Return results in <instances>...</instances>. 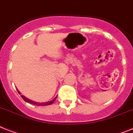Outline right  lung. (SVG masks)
Returning <instances> with one entry per match:
<instances>
[{
    "mask_svg": "<svg viewBox=\"0 0 133 133\" xmlns=\"http://www.w3.org/2000/svg\"><path fill=\"white\" fill-rule=\"evenodd\" d=\"M18 93L20 94V92H19V91H18ZM21 97L22 98H23V100L25 101V102H29V103H30V104H34V105H37V106H46V105H50V104H52L54 102H55V100H56V98H57V97L56 98H55L52 100H51V101H48V102H42V103H39V102H34V101H33V100H29V99H28V98H26V97H24V96H21Z\"/></svg>",
    "mask_w": 133,
    "mask_h": 133,
    "instance_id": "right-lung-1",
    "label": "right lung"
}]
</instances>
